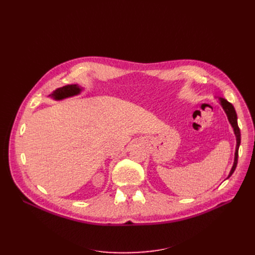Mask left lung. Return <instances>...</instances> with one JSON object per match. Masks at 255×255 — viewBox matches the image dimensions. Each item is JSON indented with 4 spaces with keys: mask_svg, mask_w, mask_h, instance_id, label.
<instances>
[{
    "mask_svg": "<svg viewBox=\"0 0 255 255\" xmlns=\"http://www.w3.org/2000/svg\"><path fill=\"white\" fill-rule=\"evenodd\" d=\"M220 103L223 107L224 112L226 113L227 115V118H229V121L230 123L232 124L233 128H234V132L236 134V137H237V146H236V153H235V162H234V165H233V168L230 172L229 175V178L233 175L236 167H237V164H238V156H239V146H240V143H241V132H240V128L238 126V118H237V114H236V111H235V107L233 106V104L231 102H229L227 100L223 99V98H220Z\"/></svg>",
    "mask_w": 255,
    "mask_h": 255,
    "instance_id": "8db88e82",
    "label": "left lung"
}]
</instances>
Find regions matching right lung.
<instances>
[{
	"instance_id": "right-lung-1",
	"label": "right lung",
	"mask_w": 255,
	"mask_h": 255,
	"mask_svg": "<svg viewBox=\"0 0 255 255\" xmlns=\"http://www.w3.org/2000/svg\"><path fill=\"white\" fill-rule=\"evenodd\" d=\"M79 91H80V89L76 85L65 86L63 88L57 89L55 92H53L52 96L55 97L56 99H63V98H66V97L76 95V94L79 93Z\"/></svg>"
}]
</instances>
